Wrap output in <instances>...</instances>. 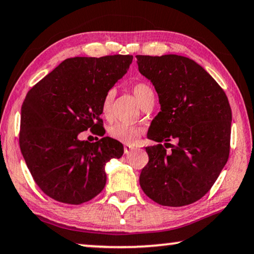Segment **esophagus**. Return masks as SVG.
Masks as SVG:
<instances>
[{
    "mask_svg": "<svg viewBox=\"0 0 254 254\" xmlns=\"http://www.w3.org/2000/svg\"><path fill=\"white\" fill-rule=\"evenodd\" d=\"M134 150H135V147L131 146L130 144H126V145L124 146V151H125V153H126V154H129L130 152H132Z\"/></svg>",
    "mask_w": 254,
    "mask_h": 254,
    "instance_id": "34e87169",
    "label": "esophagus"
}]
</instances>
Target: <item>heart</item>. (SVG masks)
<instances>
[{
	"instance_id": "b5f03b06",
	"label": "heart",
	"mask_w": 254,
	"mask_h": 254,
	"mask_svg": "<svg viewBox=\"0 0 254 254\" xmlns=\"http://www.w3.org/2000/svg\"><path fill=\"white\" fill-rule=\"evenodd\" d=\"M132 93L138 101L139 104H142L144 101L149 99L150 96H154L153 89H152L149 85L144 83H137L132 86ZM115 97V91L114 89H109L105 93V95L102 100V104H101V111L104 117H109L111 114V107L112 102H114ZM109 136L111 138L118 140L120 143L124 144H135L137 142L142 130L140 128L130 126V125L123 124V123H116L112 124L108 129Z\"/></svg>"
}]
</instances>
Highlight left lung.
<instances>
[{
  "mask_svg": "<svg viewBox=\"0 0 254 254\" xmlns=\"http://www.w3.org/2000/svg\"><path fill=\"white\" fill-rule=\"evenodd\" d=\"M138 70L155 88L160 111L147 138L149 162L139 175L143 192L157 203L183 206L209 192L229 155L232 110L225 92L190 58L136 56Z\"/></svg>",
  "mask_w": 254,
  "mask_h": 254,
  "instance_id": "left-lung-1",
  "label": "left lung"
}]
</instances>
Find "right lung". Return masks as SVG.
Returning a JSON list of instances; mask_svg holds the SVG:
<instances>
[{
    "instance_id": "add662e5",
    "label": "right lung",
    "mask_w": 254,
    "mask_h": 254,
    "mask_svg": "<svg viewBox=\"0 0 254 254\" xmlns=\"http://www.w3.org/2000/svg\"><path fill=\"white\" fill-rule=\"evenodd\" d=\"M132 56L76 57L35 85L21 107L19 144L34 181L48 196L68 204L95 197L107 183L105 165L124 154L111 137L95 143L79 134L102 126V100Z\"/></svg>"
}]
</instances>
